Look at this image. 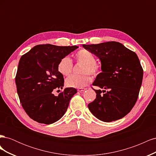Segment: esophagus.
Here are the masks:
<instances>
[{
    "label": "esophagus",
    "mask_w": 156,
    "mask_h": 156,
    "mask_svg": "<svg viewBox=\"0 0 156 156\" xmlns=\"http://www.w3.org/2000/svg\"><path fill=\"white\" fill-rule=\"evenodd\" d=\"M86 90V88H79L78 89H77V90L79 91V92H83V91H84Z\"/></svg>",
    "instance_id": "obj_1"
}]
</instances>
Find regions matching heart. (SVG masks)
Returning <instances> with one entry per match:
<instances>
[{
    "instance_id": "heart-1",
    "label": "heart",
    "mask_w": 156,
    "mask_h": 156,
    "mask_svg": "<svg viewBox=\"0 0 156 156\" xmlns=\"http://www.w3.org/2000/svg\"><path fill=\"white\" fill-rule=\"evenodd\" d=\"M75 58L79 62L83 63L81 72L85 73L81 75H72L65 81L66 85L72 88H83L92 81V77L88 73L95 75L98 72V65L96 62V57L90 51L87 49H81L77 52ZM58 71L64 76H67L72 72L73 63L68 56L62 58L58 64Z\"/></svg>"
}]
</instances>
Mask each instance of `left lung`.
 <instances>
[{
    "label": "left lung",
    "instance_id": "8db88e82",
    "mask_svg": "<svg viewBox=\"0 0 156 156\" xmlns=\"http://www.w3.org/2000/svg\"><path fill=\"white\" fill-rule=\"evenodd\" d=\"M83 47L101 61V69L92 83L96 98L88 105L98 119L110 122L122 119L137 100L143 69L137 55L119 42L107 41ZM103 92L104 94H102Z\"/></svg>",
    "mask_w": 156,
    "mask_h": 156
}]
</instances>
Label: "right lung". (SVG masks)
Instances as JSON below:
<instances>
[{
	"label": "right lung",
	"mask_w": 156,
	"mask_h": 156,
	"mask_svg": "<svg viewBox=\"0 0 156 156\" xmlns=\"http://www.w3.org/2000/svg\"><path fill=\"white\" fill-rule=\"evenodd\" d=\"M77 48L76 45H38L21 57L16 77L17 91L23 108L32 120L53 124L66 112L77 90L66 88L58 96L53 92L64 87L63 75L57 68L60 60Z\"/></svg>",
	"instance_id": "obj_1"
}]
</instances>
